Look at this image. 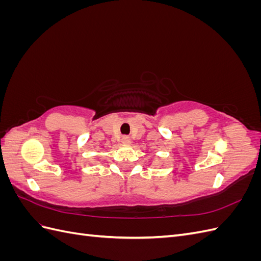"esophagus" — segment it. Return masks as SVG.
<instances>
[{
  "label": "esophagus",
  "mask_w": 261,
  "mask_h": 261,
  "mask_svg": "<svg viewBox=\"0 0 261 261\" xmlns=\"http://www.w3.org/2000/svg\"><path fill=\"white\" fill-rule=\"evenodd\" d=\"M122 144L129 145L130 144V138L128 136H123L122 137Z\"/></svg>",
  "instance_id": "34e87169"
}]
</instances>
